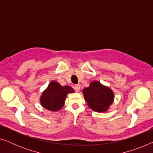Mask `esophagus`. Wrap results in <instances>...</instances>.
I'll use <instances>...</instances> for the list:
<instances>
[{
	"mask_svg": "<svg viewBox=\"0 0 153 153\" xmlns=\"http://www.w3.org/2000/svg\"><path fill=\"white\" fill-rule=\"evenodd\" d=\"M74 88L75 90V91L76 92H79V91H80V85L79 84H77V85H75Z\"/></svg>",
	"mask_w": 153,
	"mask_h": 153,
	"instance_id": "esophagus-1",
	"label": "esophagus"
}]
</instances>
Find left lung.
<instances>
[{
  "label": "left lung",
  "instance_id": "left-lung-1",
  "mask_svg": "<svg viewBox=\"0 0 153 153\" xmlns=\"http://www.w3.org/2000/svg\"><path fill=\"white\" fill-rule=\"evenodd\" d=\"M83 94L89 107L97 112L106 111L114 99L111 90L97 81L83 89Z\"/></svg>",
  "mask_w": 153,
  "mask_h": 153
}]
</instances>
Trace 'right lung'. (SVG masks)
<instances>
[{
	"label": "right lung",
	"mask_w": 153,
	"mask_h": 153,
	"mask_svg": "<svg viewBox=\"0 0 153 153\" xmlns=\"http://www.w3.org/2000/svg\"><path fill=\"white\" fill-rule=\"evenodd\" d=\"M74 89L68 85L62 86L55 81H51L40 97L43 107L51 111H57L64 105L66 96L73 93Z\"/></svg>",
	"instance_id": "obj_1"
}]
</instances>
